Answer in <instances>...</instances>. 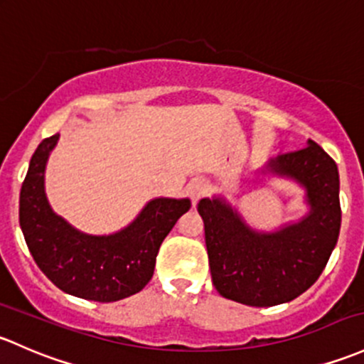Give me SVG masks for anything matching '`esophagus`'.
<instances>
[{"label": "esophagus", "mask_w": 364, "mask_h": 364, "mask_svg": "<svg viewBox=\"0 0 364 364\" xmlns=\"http://www.w3.org/2000/svg\"><path fill=\"white\" fill-rule=\"evenodd\" d=\"M188 192H190V197H192V200L197 202L198 198L204 197V195L208 193V185H205L202 179H195L192 185L188 186Z\"/></svg>", "instance_id": "34e87169"}]
</instances>
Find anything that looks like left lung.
<instances>
[{
  "instance_id": "1",
  "label": "left lung",
  "mask_w": 364,
  "mask_h": 364,
  "mask_svg": "<svg viewBox=\"0 0 364 364\" xmlns=\"http://www.w3.org/2000/svg\"><path fill=\"white\" fill-rule=\"evenodd\" d=\"M269 169L296 179L307 190L311 213L274 233L251 230L221 198H202L205 246L214 288L251 307L291 301L319 279L336 246L342 221L338 169L314 141L270 160Z\"/></svg>"
}]
</instances>
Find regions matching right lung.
<instances>
[{"label": "right lung", "mask_w": 364, "mask_h": 364, "mask_svg": "<svg viewBox=\"0 0 364 364\" xmlns=\"http://www.w3.org/2000/svg\"><path fill=\"white\" fill-rule=\"evenodd\" d=\"M59 134L38 144L21 188L18 221L34 262L48 279L73 296L117 301L139 293L150 282L159 247L188 198H155L127 228L113 235H87L57 216L43 188L47 159Z\"/></svg>", "instance_id": "right-lung-1"}]
</instances>
